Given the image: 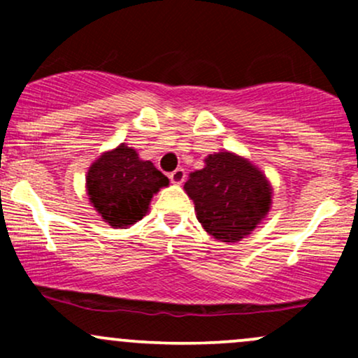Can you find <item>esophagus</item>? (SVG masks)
<instances>
[{
	"label": "esophagus",
	"instance_id": "obj_1",
	"mask_svg": "<svg viewBox=\"0 0 358 358\" xmlns=\"http://www.w3.org/2000/svg\"><path fill=\"white\" fill-rule=\"evenodd\" d=\"M185 178H187V173H185L183 168H176L175 171H171L170 173L171 183H175V185H182L185 182Z\"/></svg>",
	"mask_w": 358,
	"mask_h": 358
}]
</instances>
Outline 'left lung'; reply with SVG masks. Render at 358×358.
I'll list each match as a JSON object with an SVG mask.
<instances>
[{
	"label": "left lung",
	"mask_w": 358,
	"mask_h": 358,
	"mask_svg": "<svg viewBox=\"0 0 358 358\" xmlns=\"http://www.w3.org/2000/svg\"><path fill=\"white\" fill-rule=\"evenodd\" d=\"M185 190L205 231L222 242L249 236L271 205L266 176L248 159L227 151L208 156L205 168L187 180Z\"/></svg>",
	"instance_id": "8db88e82"
}]
</instances>
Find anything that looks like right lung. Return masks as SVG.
<instances>
[{"instance_id": "right-lung-1", "label": "right lung", "mask_w": 358, "mask_h": 358, "mask_svg": "<svg viewBox=\"0 0 358 358\" xmlns=\"http://www.w3.org/2000/svg\"><path fill=\"white\" fill-rule=\"evenodd\" d=\"M168 178L151 162H143L133 148L117 146L89 168L87 193L109 225L124 229L146 215L150 200Z\"/></svg>"}]
</instances>
